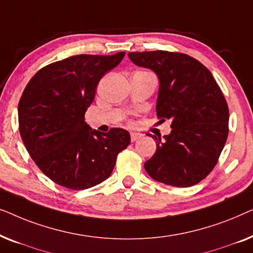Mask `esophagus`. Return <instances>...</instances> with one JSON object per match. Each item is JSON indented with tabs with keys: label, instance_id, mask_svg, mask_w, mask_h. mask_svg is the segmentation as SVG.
Listing matches in <instances>:
<instances>
[{
	"label": "esophagus",
	"instance_id": "obj_1",
	"mask_svg": "<svg viewBox=\"0 0 253 253\" xmlns=\"http://www.w3.org/2000/svg\"><path fill=\"white\" fill-rule=\"evenodd\" d=\"M130 136H131V141H136L137 139H139V138L141 137V134L138 132H131Z\"/></svg>",
	"mask_w": 253,
	"mask_h": 253
}]
</instances>
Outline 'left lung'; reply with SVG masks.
I'll use <instances>...</instances> for the list:
<instances>
[{"mask_svg": "<svg viewBox=\"0 0 253 253\" xmlns=\"http://www.w3.org/2000/svg\"><path fill=\"white\" fill-rule=\"evenodd\" d=\"M129 57L157 74V115L171 122L165 140L160 134L151 136L157 151L145 162V170L167 185L197 184L215 167L229 131V109L219 85L205 65L186 54L133 51Z\"/></svg>", "mask_w": 253, "mask_h": 253, "instance_id": "8db88e82", "label": "left lung"}]
</instances>
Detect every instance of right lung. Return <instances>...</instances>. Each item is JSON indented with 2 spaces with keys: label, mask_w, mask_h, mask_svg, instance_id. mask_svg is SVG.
<instances>
[{
  "label": "right lung",
  "mask_w": 253,
  "mask_h": 253,
  "mask_svg": "<svg viewBox=\"0 0 253 253\" xmlns=\"http://www.w3.org/2000/svg\"><path fill=\"white\" fill-rule=\"evenodd\" d=\"M124 55L82 54L54 62L24 89L18 103L20 137L40 170L56 184L71 190L99 184L130 144L126 130L113 127L105 133L85 122L99 81Z\"/></svg>",
  "instance_id": "right-lung-1"
}]
</instances>
